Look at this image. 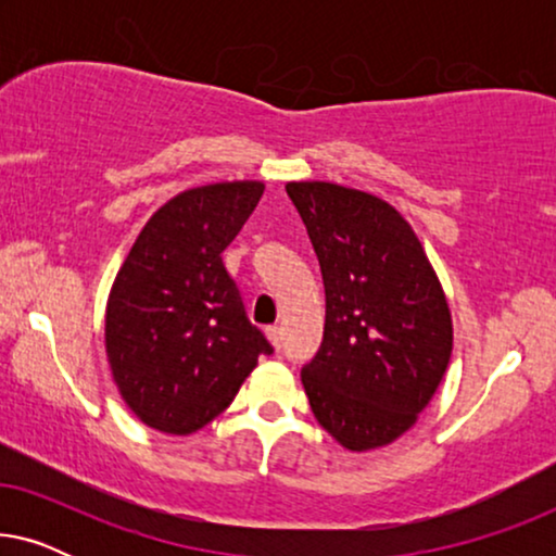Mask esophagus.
<instances>
[{"label": "esophagus", "instance_id": "esophagus-1", "mask_svg": "<svg viewBox=\"0 0 556 556\" xmlns=\"http://www.w3.org/2000/svg\"><path fill=\"white\" fill-rule=\"evenodd\" d=\"M265 337H268L273 346L280 349V329H278V326H268V329H265Z\"/></svg>", "mask_w": 556, "mask_h": 556}]
</instances>
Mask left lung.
<instances>
[{"mask_svg": "<svg viewBox=\"0 0 556 556\" xmlns=\"http://www.w3.org/2000/svg\"><path fill=\"white\" fill-rule=\"evenodd\" d=\"M326 288L324 344L301 371L316 420L367 453L413 428L443 382L453 316L420 238L390 202L333 181H288Z\"/></svg>", "mask_w": 556, "mask_h": 556, "instance_id": "obj_1", "label": "left lung"}]
</instances>
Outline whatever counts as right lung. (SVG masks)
Returning a JSON list of instances; mask_svg holds the SVG:
<instances>
[{"label": "right lung", "mask_w": 556, "mask_h": 556, "mask_svg": "<svg viewBox=\"0 0 556 556\" xmlns=\"http://www.w3.org/2000/svg\"><path fill=\"white\" fill-rule=\"evenodd\" d=\"M265 185L185 189L141 227L105 303V356L128 409L166 435H192L225 413L273 349L248 321L223 250Z\"/></svg>", "instance_id": "add662e5"}]
</instances>
